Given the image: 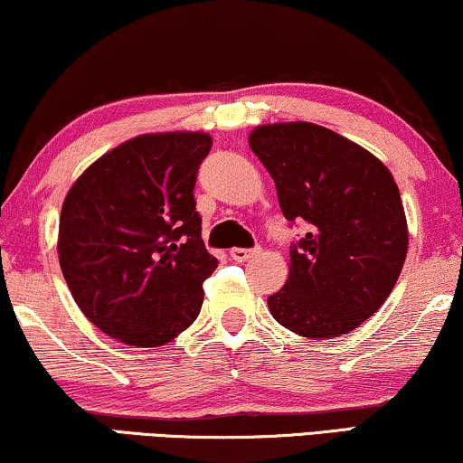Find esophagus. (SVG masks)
<instances>
[{
	"label": "esophagus",
	"mask_w": 463,
	"mask_h": 463,
	"mask_svg": "<svg viewBox=\"0 0 463 463\" xmlns=\"http://www.w3.org/2000/svg\"><path fill=\"white\" fill-rule=\"evenodd\" d=\"M252 254H257L254 248H232V250H230V257L236 260V263H244V260L250 259Z\"/></svg>",
	"instance_id": "34e87169"
}]
</instances>
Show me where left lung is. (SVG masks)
<instances>
[{"label":"left lung","mask_w":463,"mask_h":463,"mask_svg":"<svg viewBox=\"0 0 463 463\" xmlns=\"http://www.w3.org/2000/svg\"><path fill=\"white\" fill-rule=\"evenodd\" d=\"M252 152L276 182L281 213L309 232L290 246V276L267 298L288 330L336 338L376 313L407 257V221L391 171L313 123L257 127Z\"/></svg>","instance_id":"obj_1"}]
</instances>
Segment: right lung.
<instances>
[{"label": "right lung", "mask_w": 463, "mask_h": 463, "mask_svg": "<svg viewBox=\"0 0 463 463\" xmlns=\"http://www.w3.org/2000/svg\"><path fill=\"white\" fill-rule=\"evenodd\" d=\"M206 133H148L77 179L60 213L58 254L85 317L131 346H160L194 324L217 259L203 242L194 185Z\"/></svg>", "instance_id": "obj_1"}]
</instances>
